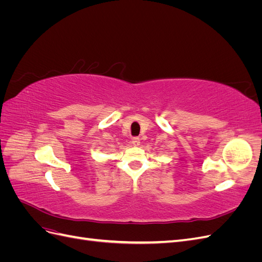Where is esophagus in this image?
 Listing matches in <instances>:
<instances>
[{
  "mask_svg": "<svg viewBox=\"0 0 262 262\" xmlns=\"http://www.w3.org/2000/svg\"><path fill=\"white\" fill-rule=\"evenodd\" d=\"M132 144L134 145V146H139L140 145V139L139 138H133L132 139Z\"/></svg>",
  "mask_w": 262,
  "mask_h": 262,
  "instance_id": "34e87169",
  "label": "esophagus"
}]
</instances>
